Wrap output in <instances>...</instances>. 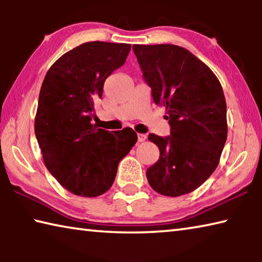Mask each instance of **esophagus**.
Instances as JSON below:
<instances>
[{"label":"esophagus","mask_w":262,"mask_h":262,"mask_svg":"<svg viewBox=\"0 0 262 262\" xmlns=\"http://www.w3.org/2000/svg\"><path fill=\"white\" fill-rule=\"evenodd\" d=\"M137 140H139V142H144L145 140H147V135H145V134H137Z\"/></svg>","instance_id":"esophagus-1"}]
</instances>
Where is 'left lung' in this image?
<instances>
[{
	"instance_id": "8db88e82",
	"label": "left lung",
	"mask_w": 262,
	"mask_h": 262,
	"mask_svg": "<svg viewBox=\"0 0 262 262\" xmlns=\"http://www.w3.org/2000/svg\"><path fill=\"white\" fill-rule=\"evenodd\" d=\"M155 104L164 106L170 136L149 135L159 159L147 170L149 185L166 196L193 192L220 163L228 136L227 103L207 64L177 45H134Z\"/></svg>"
}]
</instances>
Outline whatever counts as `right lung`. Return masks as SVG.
<instances>
[{"mask_svg":"<svg viewBox=\"0 0 262 262\" xmlns=\"http://www.w3.org/2000/svg\"><path fill=\"white\" fill-rule=\"evenodd\" d=\"M129 51V43H82L56 60L43 78L35 137L48 171L75 195L107 192L119 162L137 141L132 128L108 132L91 122L106 78L125 63Z\"/></svg>","mask_w":262,"mask_h":262,"instance_id":"1","label":"right lung"}]
</instances>
